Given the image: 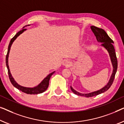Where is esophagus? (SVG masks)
<instances>
[{
  "mask_svg": "<svg viewBox=\"0 0 124 124\" xmlns=\"http://www.w3.org/2000/svg\"><path fill=\"white\" fill-rule=\"evenodd\" d=\"M63 65L66 66V67H70V66L72 65V63L69 60H65L63 62Z\"/></svg>",
  "mask_w": 124,
  "mask_h": 124,
  "instance_id": "34e87169",
  "label": "esophagus"
}]
</instances>
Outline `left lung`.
<instances>
[{"label":"left lung","instance_id":"8db88e82","mask_svg":"<svg viewBox=\"0 0 124 124\" xmlns=\"http://www.w3.org/2000/svg\"><path fill=\"white\" fill-rule=\"evenodd\" d=\"M90 29H91L92 32L94 33V35L96 36L98 42L102 43L101 44V46L103 47L108 52V53L111 63H112V65L113 70L112 75H111L110 79H109L108 82L106 85L103 87L102 88H101V89L97 90V91H94L89 93H81L77 92L72 86H70L71 90H72V92L74 94L86 97H92L95 96V95H97L99 94L104 93V92L107 91L110 88L111 85L112 84L113 81H114V80L115 79V74H116L117 71V60L116 52H115L114 46L113 45V44L114 43V41L109 37L107 32L103 29L94 26H91Z\"/></svg>","mask_w":124,"mask_h":124}]
</instances>
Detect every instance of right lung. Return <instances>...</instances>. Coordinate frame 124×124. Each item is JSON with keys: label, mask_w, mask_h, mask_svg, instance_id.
Listing matches in <instances>:
<instances>
[{"label": "right lung", "mask_w": 124, "mask_h": 124, "mask_svg": "<svg viewBox=\"0 0 124 124\" xmlns=\"http://www.w3.org/2000/svg\"><path fill=\"white\" fill-rule=\"evenodd\" d=\"M30 26V25H28L25 26H24L21 30L19 31L18 32H17V34H16V35L14 36L11 40H10V41L9 43V46H8V48L7 54L6 55V66L8 69V75H9L10 81L12 84V85H13L15 88L18 89V90H21V91L23 92V93L29 94H38L43 93V92H45V90L47 89V88H48V87L49 86V82L50 78L52 76V75L55 72V71L49 74L46 78H45L44 79L41 81V82L39 84H38L37 85V86L33 87V88H28V87H25L19 85L15 81V79H14V78L12 77V75L11 73H10V71L9 70V65H8V57H9V54L10 48H11L12 45L14 42V41L17 39L18 36H19L21 34H22L24 31L26 30V29H25V27L26 26Z\"/></svg>", "instance_id": "right-lung-1"}]
</instances>
